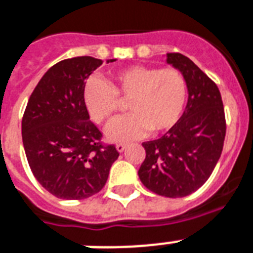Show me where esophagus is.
<instances>
[{
    "mask_svg": "<svg viewBox=\"0 0 253 253\" xmlns=\"http://www.w3.org/2000/svg\"><path fill=\"white\" fill-rule=\"evenodd\" d=\"M126 147H127V144H125V143H118V144L116 145L117 151L120 152V153H122V152L126 149Z\"/></svg>",
    "mask_w": 253,
    "mask_h": 253,
    "instance_id": "34e87169",
    "label": "esophagus"
}]
</instances>
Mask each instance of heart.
Listing matches in <instances>:
<instances>
[{"label":"heart","instance_id":"obj_1","mask_svg":"<svg viewBox=\"0 0 253 253\" xmlns=\"http://www.w3.org/2000/svg\"><path fill=\"white\" fill-rule=\"evenodd\" d=\"M187 85L175 69L131 66L116 73L108 83L91 79L85 85L84 100L92 120L110 123L127 101L131 114L106 128L112 140H128L144 135L165 132L179 121L186 102Z\"/></svg>","mask_w":253,"mask_h":253}]
</instances>
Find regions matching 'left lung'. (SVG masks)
<instances>
[{"label":"left lung","mask_w":253,"mask_h":253,"mask_svg":"<svg viewBox=\"0 0 253 253\" xmlns=\"http://www.w3.org/2000/svg\"><path fill=\"white\" fill-rule=\"evenodd\" d=\"M166 62L183 75L188 100L179 121L164 136L143 143L145 160L137 174L152 192L183 198L208 180L221 157L225 110L218 87L188 57L168 53Z\"/></svg>","instance_id":"left-lung-1"}]
</instances>
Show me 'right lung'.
I'll return each instance as SVG.
<instances>
[{"label": "right lung", "instance_id": "obj_1", "mask_svg": "<svg viewBox=\"0 0 253 253\" xmlns=\"http://www.w3.org/2000/svg\"><path fill=\"white\" fill-rule=\"evenodd\" d=\"M101 65V59L87 55L55 63L24 110L22 139L28 165L39 183L59 199L80 200L97 194L120 156L114 145L101 143L84 101L85 80Z\"/></svg>", "mask_w": 253, "mask_h": 253}]
</instances>
